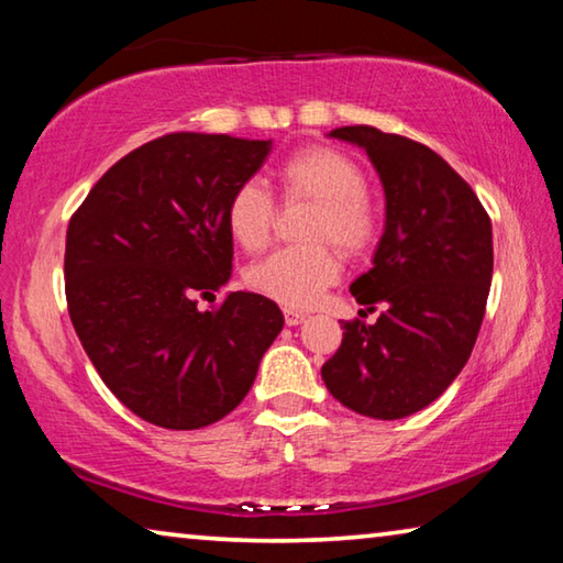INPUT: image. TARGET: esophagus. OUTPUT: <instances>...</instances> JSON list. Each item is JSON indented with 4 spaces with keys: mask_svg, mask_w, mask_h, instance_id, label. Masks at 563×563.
I'll return each mask as SVG.
<instances>
[{
    "mask_svg": "<svg viewBox=\"0 0 563 563\" xmlns=\"http://www.w3.org/2000/svg\"><path fill=\"white\" fill-rule=\"evenodd\" d=\"M305 318H308V316H305V312H300V310H285V325H300V322L305 320Z\"/></svg>",
    "mask_w": 563,
    "mask_h": 563,
    "instance_id": "obj_1",
    "label": "esophagus"
}]
</instances>
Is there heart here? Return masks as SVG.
I'll use <instances>...</instances> for the list:
<instances>
[{"label":"heart","instance_id":"1","mask_svg":"<svg viewBox=\"0 0 563 563\" xmlns=\"http://www.w3.org/2000/svg\"><path fill=\"white\" fill-rule=\"evenodd\" d=\"M285 201H310V245L280 247L245 271L247 288L285 308H310L340 278V255L325 240L339 245L347 258H360L377 243L379 218L367 196V178L355 161L328 146L295 151L278 166ZM275 201L258 180H245L225 206V228L247 253L271 243Z\"/></svg>","mask_w":563,"mask_h":563}]
</instances>
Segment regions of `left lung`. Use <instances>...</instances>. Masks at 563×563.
<instances>
[{
  "mask_svg": "<svg viewBox=\"0 0 563 563\" xmlns=\"http://www.w3.org/2000/svg\"><path fill=\"white\" fill-rule=\"evenodd\" d=\"M330 136L367 151L387 221L373 268L350 285L367 308L360 316H379L342 322L322 379L352 412L402 419L434 402L472 355L494 271L492 221L472 186L424 144L375 126Z\"/></svg>",
  "mask_w": 563,
  "mask_h": 563,
  "instance_id": "left-lung-1",
  "label": "left lung"
}]
</instances>
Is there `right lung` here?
I'll return each instance as SVG.
<instances>
[{
  "instance_id": "obj_1",
  "label": "right lung",
  "mask_w": 563,
  "mask_h": 563,
  "mask_svg": "<svg viewBox=\"0 0 563 563\" xmlns=\"http://www.w3.org/2000/svg\"><path fill=\"white\" fill-rule=\"evenodd\" d=\"M271 141L166 133L103 174L66 231L71 325L113 395L164 430H201L243 402L283 312L231 278L225 206Z\"/></svg>"
}]
</instances>
